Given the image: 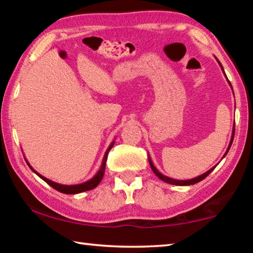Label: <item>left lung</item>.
I'll use <instances>...</instances> for the list:
<instances>
[{
  "label": "left lung",
  "instance_id": "obj_1",
  "mask_svg": "<svg viewBox=\"0 0 253 253\" xmlns=\"http://www.w3.org/2000/svg\"><path fill=\"white\" fill-rule=\"evenodd\" d=\"M219 63H220V61H219ZM220 66H221V63H220ZM221 68H222V66H221ZM222 70H223V68H222ZM229 83H230V81H229ZM233 138H234V128H233V134H232V138H231V142H230V145H229V148H228V151H226V153L229 152V149H230V147H231V145H232ZM226 153L224 154V156L226 155ZM148 161H149V165H151V168H152V169H153V172L155 173L156 176L160 177V178L162 179V181H164V182L169 183V184H173V185H192V184L199 183V182L202 181V179H204L205 177H207L208 175H209L210 173H211L214 169H215V166H214V168H212L211 169L208 170L207 173H204V174L201 175V176H198V177H195V178L187 179V181H177V179H173V178H169V177H168V176H164V175H163V174H161L160 172H158V170L156 169L155 166L153 165V163H152V161H151V158H148Z\"/></svg>",
  "mask_w": 253,
  "mask_h": 253
}]
</instances>
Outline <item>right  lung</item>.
Instances as JSON below:
<instances>
[{"mask_svg": "<svg viewBox=\"0 0 253 253\" xmlns=\"http://www.w3.org/2000/svg\"><path fill=\"white\" fill-rule=\"evenodd\" d=\"M114 146V143L110 145L109 148L107 149V152L105 154V157H104V161H102V164H101V168L99 169V172H98L96 174V176L91 178L90 181L85 182L84 184H79V185H61V184H58V183H54L52 181H50V179L45 178L42 176V175L38 174L36 170H34L31 166H30V169H31L34 173H36L38 176L41 177L42 179H43L44 182H46L49 184L50 186H52L54 190H57L59 192H61V193H65V194H77V193H81V192H84V191H89V190H92V188H95L98 184L100 183V181L102 179V177H104V174H105V168H106V162H107V156H108V153L111 149V147Z\"/></svg>", "mask_w": 253, "mask_h": 253, "instance_id": "obj_1", "label": "right lung"}]
</instances>
